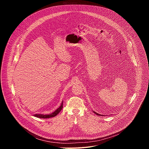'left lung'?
<instances>
[{"mask_svg":"<svg viewBox=\"0 0 149 149\" xmlns=\"http://www.w3.org/2000/svg\"><path fill=\"white\" fill-rule=\"evenodd\" d=\"M93 112H94V113H95V114H97V116H102V115H101V114H98V113H96V112H95V111H93Z\"/></svg>","mask_w":149,"mask_h":149,"instance_id":"left-lung-1","label":"left lung"}]
</instances>
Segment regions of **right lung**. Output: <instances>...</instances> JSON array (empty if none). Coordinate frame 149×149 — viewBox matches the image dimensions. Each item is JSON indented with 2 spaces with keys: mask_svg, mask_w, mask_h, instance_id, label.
Wrapping results in <instances>:
<instances>
[{
  "mask_svg": "<svg viewBox=\"0 0 149 149\" xmlns=\"http://www.w3.org/2000/svg\"><path fill=\"white\" fill-rule=\"evenodd\" d=\"M63 108V101L62 102L61 105L53 113L49 114H33V116L36 117H38V118H51V117H54L56 116H57L58 114L59 113V112L61 111V110Z\"/></svg>",
  "mask_w": 149,
  "mask_h": 149,
  "instance_id": "add662e5",
  "label": "right lung"
}]
</instances>
